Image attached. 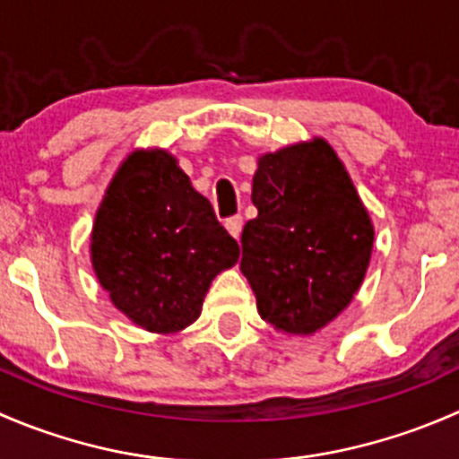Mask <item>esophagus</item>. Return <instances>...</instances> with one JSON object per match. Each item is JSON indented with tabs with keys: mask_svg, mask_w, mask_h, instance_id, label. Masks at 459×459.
I'll return each instance as SVG.
<instances>
[{
	"mask_svg": "<svg viewBox=\"0 0 459 459\" xmlns=\"http://www.w3.org/2000/svg\"><path fill=\"white\" fill-rule=\"evenodd\" d=\"M224 226H226V230H229L230 235H233L235 239L239 238V235H242V226H244V217L242 215H233V217H229V220L224 221Z\"/></svg>",
	"mask_w": 459,
	"mask_h": 459,
	"instance_id": "1",
	"label": "esophagus"
}]
</instances>
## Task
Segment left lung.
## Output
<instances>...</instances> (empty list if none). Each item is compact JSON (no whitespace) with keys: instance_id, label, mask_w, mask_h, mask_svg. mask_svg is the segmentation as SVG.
<instances>
[{"instance_id":"obj_1","label":"left lung","mask_w":459,"mask_h":459,"mask_svg":"<svg viewBox=\"0 0 459 459\" xmlns=\"http://www.w3.org/2000/svg\"><path fill=\"white\" fill-rule=\"evenodd\" d=\"M242 230V268L262 319L311 335L358 293L373 251V224L344 164L322 137L259 157Z\"/></svg>"}]
</instances>
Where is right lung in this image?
<instances>
[{"mask_svg":"<svg viewBox=\"0 0 459 459\" xmlns=\"http://www.w3.org/2000/svg\"><path fill=\"white\" fill-rule=\"evenodd\" d=\"M239 247L170 152L133 151L97 208L91 262L110 302L151 333H178Z\"/></svg>","mask_w":459,"mask_h":459,"instance_id":"obj_1","label":"right lung"}]
</instances>
